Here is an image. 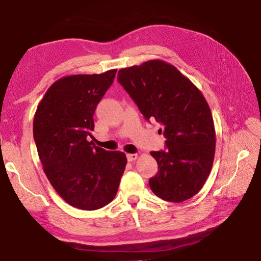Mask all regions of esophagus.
I'll return each mask as SVG.
<instances>
[{"label":"esophagus","instance_id":"1","mask_svg":"<svg viewBox=\"0 0 261 261\" xmlns=\"http://www.w3.org/2000/svg\"><path fill=\"white\" fill-rule=\"evenodd\" d=\"M137 158H138V154L137 153H128L127 154V160L128 161H135L136 159H137Z\"/></svg>","mask_w":261,"mask_h":261}]
</instances>
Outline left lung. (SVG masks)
Returning <instances> with one entry per match:
<instances>
[{
    "instance_id": "left-lung-1",
    "label": "left lung",
    "mask_w": 261,
    "mask_h": 261,
    "mask_svg": "<svg viewBox=\"0 0 261 261\" xmlns=\"http://www.w3.org/2000/svg\"><path fill=\"white\" fill-rule=\"evenodd\" d=\"M117 82L147 121L161 123L164 151H151L158 173L149 179L161 199L192 198L207 180L215 159L216 132L210 108L201 91L169 63L151 60L118 70Z\"/></svg>"
}]
</instances>
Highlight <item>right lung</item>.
<instances>
[{"mask_svg":"<svg viewBox=\"0 0 261 261\" xmlns=\"http://www.w3.org/2000/svg\"><path fill=\"white\" fill-rule=\"evenodd\" d=\"M116 69L60 78L46 90L34 118V138L46 177L70 206L96 210L117 193L127 159L87 138L93 114L112 85Z\"/></svg>","mask_w":261,"mask_h":261,"instance_id":"right-lung-1","label":"right lung"}]
</instances>
